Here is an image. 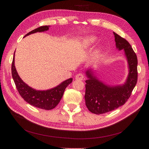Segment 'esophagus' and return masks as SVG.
I'll return each instance as SVG.
<instances>
[{"label": "esophagus", "instance_id": "esophagus-1", "mask_svg": "<svg viewBox=\"0 0 149 149\" xmlns=\"http://www.w3.org/2000/svg\"><path fill=\"white\" fill-rule=\"evenodd\" d=\"M75 78L76 80H83L84 79V75L82 73L77 74L75 76Z\"/></svg>", "mask_w": 149, "mask_h": 149}]
</instances>
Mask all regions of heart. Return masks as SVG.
I'll return each mask as SVG.
<instances>
[{"label":"heart","instance_id":"1","mask_svg":"<svg viewBox=\"0 0 149 149\" xmlns=\"http://www.w3.org/2000/svg\"><path fill=\"white\" fill-rule=\"evenodd\" d=\"M96 38L94 37H89L86 38H85L83 40V43L86 46H89L91 45L92 44H93L94 42H96ZM102 53V49L101 48H96L95 50L94 51L92 55V60H96L100 56L101 54Z\"/></svg>","mask_w":149,"mask_h":149}]
</instances>
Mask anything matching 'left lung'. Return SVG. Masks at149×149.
I'll return each instance as SVG.
<instances>
[{
	"mask_svg": "<svg viewBox=\"0 0 149 149\" xmlns=\"http://www.w3.org/2000/svg\"><path fill=\"white\" fill-rule=\"evenodd\" d=\"M118 50L124 49L127 61L129 73L123 84L110 86L100 80L93 69L86 71L85 102L88 110L93 114H101L124 105L130 97L137 81V58L129 43L113 32Z\"/></svg>",
	"mask_w": 149,
	"mask_h": 149,
	"instance_id": "left-lung-1",
	"label": "left lung"
}]
</instances>
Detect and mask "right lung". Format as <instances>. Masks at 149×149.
Returning a JSON list of instances; mask_svg holds the SVG:
<instances>
[{
	"instance_id": "obj_1",
	"label": "right lung",
	"mask_w": 149,
	"mask_h": 149,
	"mask_svg": "<svg viewBox=\"0 0 149 149\" xmlns=\"http://www.w3.org/2000/svg\"><path fill=\"white\" fill-rule=\"evenodd\" d=\"M49 25L42 26L30 31L24 37L37 32H43L49 29ZM15 56H13L12 63V75L16 88L20 95L30 105L40 109L50 110L55 108L60 102L66 88L73 81L69 78L61 83L57 86L47 90H37L26 84L18 74L15 66Z\"/></svg>"
}]
</instances>
